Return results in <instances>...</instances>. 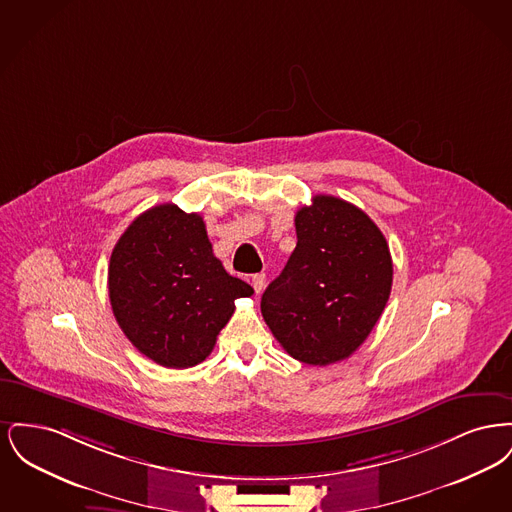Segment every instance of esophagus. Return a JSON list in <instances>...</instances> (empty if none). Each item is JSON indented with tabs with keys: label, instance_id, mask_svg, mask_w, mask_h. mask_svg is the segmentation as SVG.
Returning a JSON list of instances; mask_svg holds the SVG:
<instances>
[{
	"label": "esophagus",
	"instance_id": "obj_1",
	"mask_svg": "<svg viewBox=\"0 0 512 512\" xmlns=\"http://www.w3.org/2000/svg\"><path fill=\"white\" fill-rule=\"evenodd\" d=\"M251 284H253L255 293H263L265 284H267V276H265V274H253V276H251Z\"/></svg>",
	"mask_w": 512,
	"mask_h": 512
}]
</instances>
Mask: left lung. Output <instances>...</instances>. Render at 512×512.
Wrapping results in <instances>:
<instances>
[{"label":"left lung","instance_id":"1","mask_svg":"<svg viewBox=\"0 0 512 512\" xmlns=\"http://www.w3.org/2000/svg\"><path fill=\"white\" fill-rule=\"evenodd\" d=\"M297 245L261 297L280 345L305 365L353 355L390 299L393 265L380 228L359 207L315 195L295 215Z\"/></svg>","mask_w":512,"mask_h":512}]
</instances>
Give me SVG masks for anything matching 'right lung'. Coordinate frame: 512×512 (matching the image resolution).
<instances>
[{
  "instance_id": "right-lung-1",
  "label": "right lung",
  "mask_w": 512,
  "mask_h": 512,
  "mask_svg": "<svg viewBox=\"0 0 512 512\" xmlns=\"http://www.w3.org/2000/svg\"><path fill=\"white\" fill-rule=\"evenodd\" d=\"M107 284L124 336L167 368L205 361L234 301L253 295L215 257L203 219L174 203L132 220L111 253Z\"/></svg>"
}]
</instances>
